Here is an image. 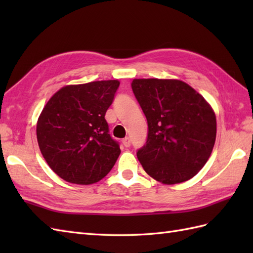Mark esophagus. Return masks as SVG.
Segmentation results:
<instances>
[{
  "instance_id": "obj_1",
  "label": "esophagus",
  "mask_w": 253,
  "mask_h": 253,
  "mask_svg": "<svg viewBox=\"0 0 253 253\" xmlns=\"http://www.w3.org/2000/svg\"><path fill=\"white\" fill-rule=\"evenodd\" d=\"M123 144H124V146H125L126 148H129L130 147V144H131V140H130V138H125V139H124V140H123Z\"/></svg>"
}]
</instances>
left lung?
Masks as SVG:
<instances>
[{"label":"left lung","mask_w":253,"mask_h":253,"mask_svg":"<svg viewBox=\"0 0 253 253\" xmlns=\"http://www.w3.org/2000/svg\"><path fill=\"white\" fill-rule=\"evenodd\" d=\"M132 92L148 122L146 144L137 158L162 184L192 178L215 143L216 117L203 96L176 79H133Z\"/></svg>","instance_id":"8db88e82"}]
</instances>
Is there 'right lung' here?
<instances>
[{"label": "right lung", "mask_w": 253, "mask_h": 253, "mask_svg": "<svg viewBox=\"0 0 253 253\" xmlns=\"http://www.w3.org/2000/svg\"><path fill=\"white\" fill-rule=\"evenodd\" d=\"M118 87V80L66 85L42 110L38 143L46 163L64 180L94 184L114 166L121 149L104 116Z\"/></svg>", "instance_id": "right-lung-1"}]
</instances>
